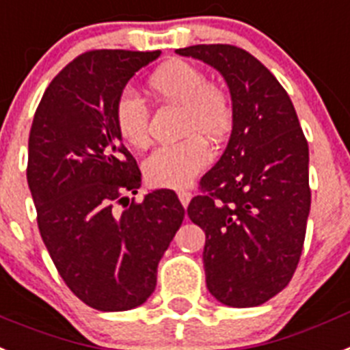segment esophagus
<instances>
[{
    "label": "esophagus",
    "mask_w": 350,
    "mask_h": 350,
    "mask_svg": "<svg viewBox=\"0 0 350 350\" xmlns=\"http://www.w3.org/2000/svg\"><path fill=\"white\" fill-rule=\"evenodd\" d=\"M178 198H180L181 204H183V206L187 208V206H189L190 199H192V193H190L189 190H180V192H178Z\"/></svg>",
    "instance_id": "1"
}]
</instances>
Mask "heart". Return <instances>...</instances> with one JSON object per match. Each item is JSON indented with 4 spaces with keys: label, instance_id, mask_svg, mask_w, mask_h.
<instances>
[{
    "label": "heart",
    "instance_id": "1",
    "mask_svg": "<svg viewBox=\"0 0 350 350\" xmlns=\"http://www.w3.org/2000/svg\"><path fill=\"white\" fill-rule=\"evenodd\" d=\"M149 89L163 101L181 105V135L176 144L154 149L144 163L149 185L183 189L210 163L206 139L222 142L233 128V103L222 87L210 83L206 75L185 60H169L149 76ZM113 120L120 139L131 148L149 144V110L146 103L126 90L117 98Z\"/></svg>",
    "mask_w": 350,
    "mask_h": 350
}]
</instances>
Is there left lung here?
<instances>
[{
    "instance_id": "1",
    "label": "left lung",
    "mask_w": 350,
    "mask_h": 350,
    "mask_svg": "<svg viewBox=\"0 0 350 350\" xmlns=\"http://www.w3.org/2000/svg\"><path fill=\"white\" fill-rule=\"evenodd\" d=\"M176 53L215 67L234 111L228 148L187 210L206 234V286L226 306H260L290 283L301 258L311 204L306 137L286 90L251 53L231 44Z\"/></svg>"
}]
</instances>
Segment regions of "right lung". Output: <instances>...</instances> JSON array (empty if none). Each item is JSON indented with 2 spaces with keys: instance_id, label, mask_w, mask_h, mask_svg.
Returning <instances> with one entry per match:
<instances>
[{
  "instance_id": "right-lung-1",
  "label": "right lung",
  "mask_w": 350,
  "mask_h": 350,
  "mask_svg": "<svg viewBox=\"0 0 350 350\" xmlns=\"http://www.w3.org/2000/svg\"><path fill=\"white\" fill-rule=\"evenodd\" d=\"M158 57L81 53L53 78L30 130L26 178L40 237L70 292L99 311L148 301L158 261L185 217L172 190L130 201L128 193L140 189V169L113 120L128 80Z\"/></svg>"
}]
</instances>
